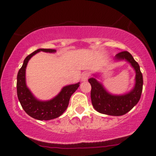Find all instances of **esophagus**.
<instances>
[{
    "instance_id": "34e87169",
    "label": "esophagus",
    "mask_w": 156,
    "mask_h": 156,
    "mask_svg": "<svg viewBox=\"0 0 156 156\" xmlns=\"http://www.w3.org/2000/svg\"><path fill=\"white\" fill-rule=\"evenodd\" d=\"M89 73H83L81 76V80L82 81H86L89 78Z\"/></svg>"
}]
</instances>
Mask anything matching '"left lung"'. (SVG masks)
<instances>
[{"mask_svg":"<svg viewBox=\"0 0 156 156\" xmlns=\"http://www.w3.org/2000/svg\"><path fill=\"white\" fill-rule=\"evenodd\" d=\"M115 58L129 62L136 71V84L132 91L121 96H114L107 92L95 78H89V82L91 86V103L95 110L102 114L120 116L130 111L138 103L142 94L143 78L140 65L129 52L126 51L119 52Z\"/></svg>","mask_w":156,"mask_h":156,"instance_id":"obj_1","label":"left lung"}]
</instances>
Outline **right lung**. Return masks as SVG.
Instances as JSON below:
<instances>
[{"instance_id":"1","label":"right lung","mask_w":156,"mask_h":156,"mask_svg":"<svg viewBox=\"0 0 156 156\" xmlns=\"http://www.w3.org/2000/svg\"><path fill=\"white\" fill-rule=\"evenodd\" d=\"M55 52L51 48H39L29 54L24 60L23 65L19 70L16 81V92L20 104L26 113L33 119L48 121L59 117L66 110L70 97L79 87V83L65 86L57 97L51 100L41 102L33 97L25 83V69L29 59L38 51Z\"/></svg>"}]
</instances>
